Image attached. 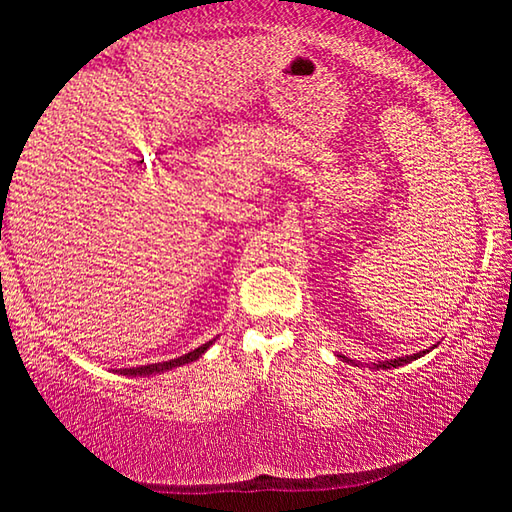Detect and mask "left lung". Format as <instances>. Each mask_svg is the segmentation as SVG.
Returning <instances> with one entry per match:
<instances>
[{
	"instance_id": "8db88e82",
	"label": "left lung",
	"mask_w": 512,
	"mask_h": 512,
	"mask_svg": "<svg viewBox=\"0 0 512 512\" xmlns=\"http://www.w3.org/2000/svg\"><path fill=\"white\" fill-rule=\"evenodd\" d=\"M433 348H438V345H433ZM433 348H429V350H422V352H415V354H406V357H395V359L377 361V363H372V368H375V370H391V368H400V366H406V363H411V361H415V359L424 357V354H429ZM336 357L343 359V361H348V363H357L354 359H348V357H345V354H336ZM357 366H359V363H357ZM361 366H363V363H361ZM366 368H370L368 363H366Z\"/></svg>"
}]
</instances>
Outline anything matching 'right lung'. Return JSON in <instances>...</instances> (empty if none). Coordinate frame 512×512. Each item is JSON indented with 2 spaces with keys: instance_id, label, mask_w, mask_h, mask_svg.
<instances>
[{
  "instance_id": "obj_1",
  "label": "right lung",
  "mask_w": 512,
  "mask_h": 512,
  "mask_svg": "<svg viewBox=\"0 0 512 512\" xmlns=\"http://www.w3.org/2000/svg\"><path fill=\"white\" fill-rule=\"evenodd\" d=\"M216 339H212L210 343H203L201 348H196L192 352L183 354V357L178 359H169V361H162V363H149V366H140V368H119L115 372H119V375H126V377H151V375H162V372H169L173 368L178 366H185V363H192L196 359H201L203 354L210 350V345L214 343Z\"/></svg>"
}]
</instances>
